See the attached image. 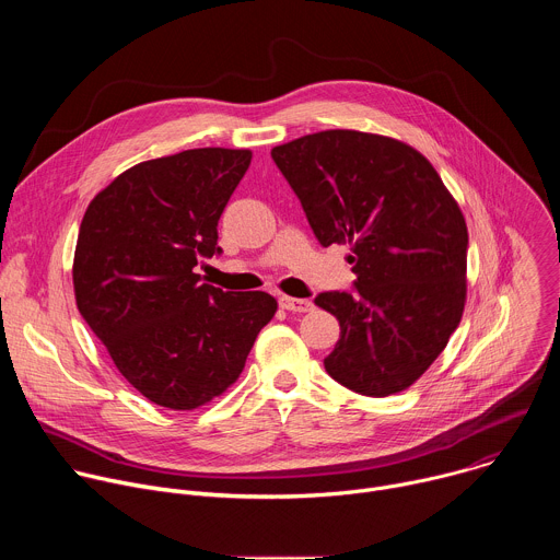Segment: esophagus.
<instances>
[{"mask_svg": "<svg viewBox=\"0 0 560 560\" xmlns=\"http://www.w3.org/2000/svg\"><path fill=\"white\" fill-rule=\"evenodd\" d=\"M279 305L288 312H310L312 310V301L310 299H294V296H279Z\"/></svg>", "mask_w": 560, "mask_h": 560, "instance_id": "34e87169", "label": "esophagus"}]
</instances>
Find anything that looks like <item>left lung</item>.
Here are the masks:
<instances>
[{
  "label": "left lung",
  "instance_id": "obj_1",
  "mask_svg": "<svg viewBox=\"0 0 560 560\" xmlns=\"http://www.w3.org/2000/svg\"><path fill=\"white\" fill-rule=\"evenodd\" d=\"M322 246L348 244L357 290L314 303L339 318L324 365L363 396L408 389L445 350L467 299L465 217L406 141L322 130L272 148Z\"/></svg>",
  "mask_w": 560,
  "mask_h": 560
}]
</instances>
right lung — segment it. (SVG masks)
Wrapping results in <instances>:
<instances>
[{"instance_id":"right-lung-1","label":"right lung","mask_w":560,"mask_h":560,"mask_svg":"<svg viewBox=\"0 0 560 560\" xmlns=\"http://www.w3.org/2000/svg\"><path fill=\"white\" fill-rule=\"evenodd\" d=\"M250 159L248 148L148 159L97 192L79 225L77 307L121 376L162 408L221 396L277 312L268 292H223L195 272L221 250L217 223Z\"/></svg>"}]
</instances>
